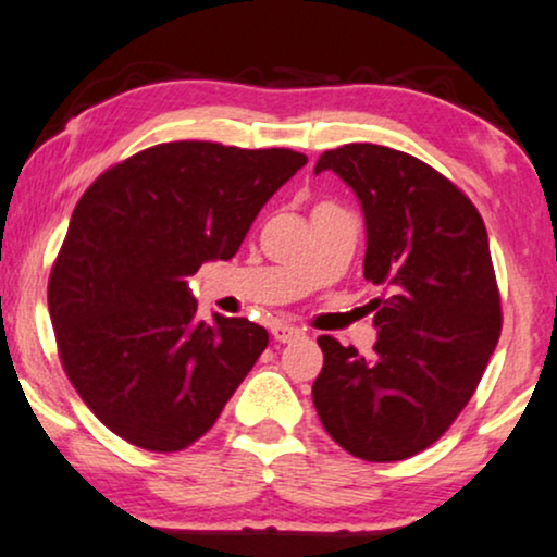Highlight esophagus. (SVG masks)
Instances as JSON below:
<instances>
[{"label": "esophagus", "instance_id": "34e87169", "mask_svg": "<svg viewBox=\"0 0 557 557\" xmlns=\"http://www.w3.org/2000/svg\"><path fill=\"white\" fill-rule=\"evenodd\" d=\"M272 337L277 339V343H293V339L304 337V330H298V326L293 324H285V321H277V324L272 326Z\"/></svg>", "mask_w": 557, "mask_h": 557}]
</instances>
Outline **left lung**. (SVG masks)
<instances>
[{"label":"left lung","instance_id":"1","mask_svg":"<svg viewBox=\"0 0 557 557\" xmlns=\"http://www.w3.org/2000/svg\"><path fill=\"white\" fill-rule=\"evenodd\" d=\"M366 214L368 283L379 343L371 358L321 334L311 397L324 431L352 457L401 461L451 428L498 345L504 311L478 207L423 160L384 145L326 150Z\"/></svg>","mask_w":557,"mask_h":557}]
</instances>
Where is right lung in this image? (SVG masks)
<instances>
[{"label": "right lung", "instance_id": "right-lung-1", "mask_svg": "<svg viewBox=\"0 0 557 557\" xmlns=\"http://www.w3.org/2000/svg\"><path fill=\"white\" fill-rule=\"evenodd\" d=\"M308 158L287 147L152 145L106 169L72 212L49 274L66 379L92 414L145 451L191 446L264 352L249 319H197L186 277L231 259L267 199Z\"/></svg>", "mask_w": 557, "mask_h": 557}]
</instances>
